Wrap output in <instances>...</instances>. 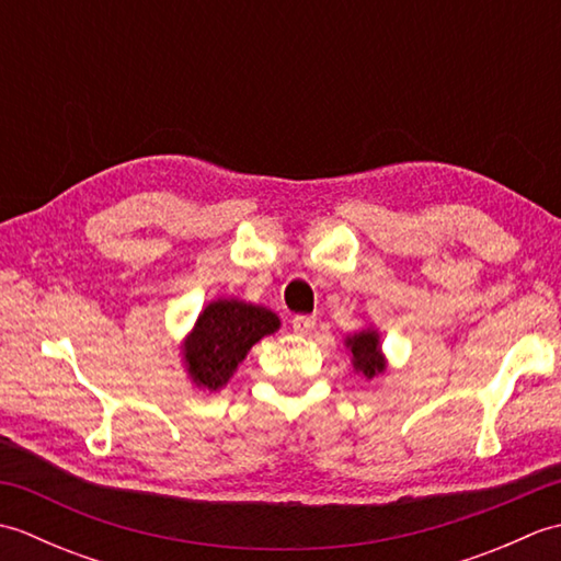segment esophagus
Instances as JSON below:
<instances>
[{"label":"esophagus","instance_id":"obj_1","mask_svg":"<svg viewBox=\"0 0 561 561\" xmlns=\"http://www.w3.org/2000/svg\"><path fill=\"white\" fill-rule=\"evenodd\" d=\"M291 328L296 335H308L316 328V316H296L291 320Z\"/></svg>","mask_w":561,"mask_h":561}]
</instances>
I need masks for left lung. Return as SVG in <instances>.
Instances as JSON below:
<instances>
[{"label":"left lung","instance_id":"8db88e82","mask_svg":"<svg viewBox=\"0 0 561 561\" xmlns=\"http://www.w3.org/2000/svg\"><path fill=\"white\" fill-rule=\"evenodd\" d=\"M344 347L352 354V366L356 374H362L366 380L376 378L386 371V354L380 350V335L376 328H364L354 335L344 337Z\"/></svg>","mask_w":561,"mask_h":561}]
</instances>
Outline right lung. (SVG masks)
Instances as JSON below:
<instances>
[{
  "label": "right lung",
  "mask_w": 561,
  "mask_h": 561,
  "mask_svg": "<svg viewBox=\"0 0 561 561\" xmlns=\"http://www.w3.org/2000/svg\"><path fill=\"white\" fill-rule=\"evenodd\" d=\"M279 325V316L265 306L241 299L207 304L181 347L187 378L199 390H221L233 378L250 347L262 337L274 335Z\"/></svg>",
  "instance_id": "obj_1"
}]
</instances>
